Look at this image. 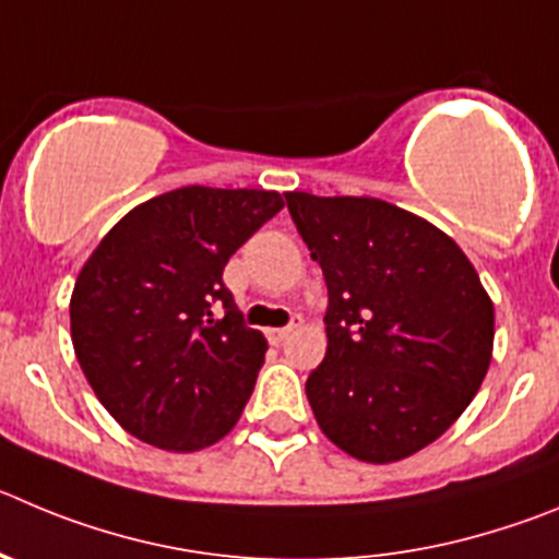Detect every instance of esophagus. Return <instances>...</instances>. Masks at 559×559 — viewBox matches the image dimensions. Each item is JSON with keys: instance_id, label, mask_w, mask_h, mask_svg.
Wrapping results in <instances>:
<instances>
[{"instance_id": "34e87169", "label": "esophagus", "mask_w": 559, "mask_h": 559, "mask_svg": "<svg viewBox=\"0 0 559 559\" xmlns=\"http://www.w3.org/2000/svg\"><path fill=\"white\" fill-rule=\"evenodd\" d=\"M299 326H301V316H294L288 326H276V330H269V341L271 343H283L285 337H288L294 330H299Z\"/></svg>"}]
</instances>
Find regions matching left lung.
<instances>
[{
    "mask_svg": "<svg viewBox=\"0 0 559 559\" xmlns=\"http://www.w3.org/2000/svg\"><path fill=\"white\" fill-rule=\"evenodd\" d=\"M324 271L326 355L307 377L321 432L362 463H396L447 432L493 357V301L463 249L371 197L285 193Z\"/></svg>",
    "mask_w": 559,
    "mask_h": 559,
    "instance_id": "8db88e82",
    "label": "left lung"
}]
</instances>
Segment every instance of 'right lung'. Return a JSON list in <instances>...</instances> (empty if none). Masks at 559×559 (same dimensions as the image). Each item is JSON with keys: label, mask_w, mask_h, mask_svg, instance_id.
I'll use <instances>...</instances> for the list:
<instances>
[{"label": "right lung", "mask_w": 559, "mask_h": 559, "mask_svg": "<svg viewBox=\"0 0 559 559\" xmlns=\"http://www.w3.org/2000/svg\"><path fill=\"white\" fill-rule=\"evenodd\" d=\"M285 207L276 191L188 186L138 204L71 294V343L121 427L166 452L213 447L238 424L265 360L224 265Z\"/></svg>", "instance_id": "right-lung-1"}]
</instances>
